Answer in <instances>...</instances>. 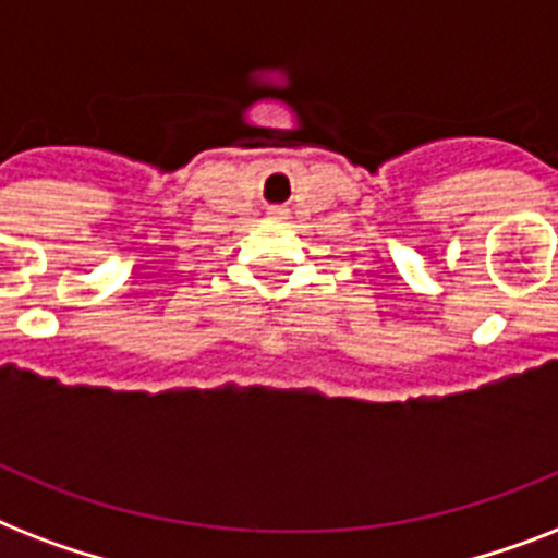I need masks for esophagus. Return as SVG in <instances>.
Returning <instances> with one entry per match:
<instances>
[{
    "mask_svg": "<svg viewBox=\"0 0 558 558\" xmlns=\"http://www.w3.org/2000/svg\"><path fill=\"white\" fill-rule=\"evenodd\" d=\"M271 217H283V210H280V208H275V210H271Z\"/></svg>",
    "mask_w": 558,
    "mask_h": 558,
    "instance_id": "34e87169",
    "label": "esophagus"
}]
</instances>
